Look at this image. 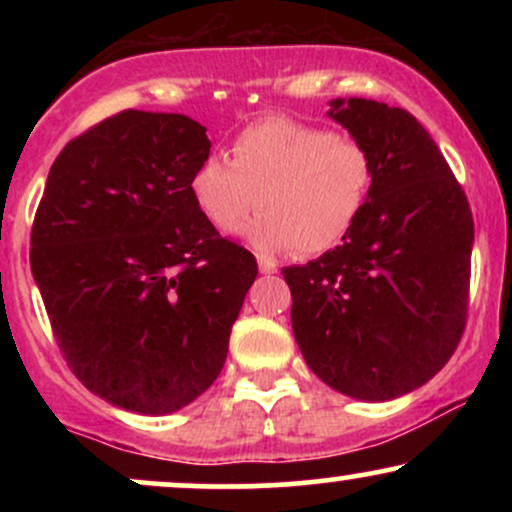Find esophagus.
Wrapping results in <instances>:
<instances>
[{
	"label": "esophagus",
	"instance_id": "34e87169",
	"mask_svg": "<svg viewBox=\"0 0 512 512\" xmlns=\"http://www.w3.org/2000/svg\"><path fill=\"white\" fill-rule=\"evenodd\" d=\"M257 267H260L262 274H274L276 272V262L267 260V257H260V260H257Z\"/></svg>",
	"mask_w": 512,
	"mask_h": 512
}]
</instances>
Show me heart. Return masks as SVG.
<instances>
[{
  "label": "heart",
  "mask_w": 512,
  "mask_h": 512,
  "mask_svg": "<svg viewBox=\"0 0 512 512\" xmlns=\"http://www.w3.org/2000/svg\"><path fill=\"white\" fill-rule=\"evenodd\" d=\"M361 142L291 117H264L236 134L231 161L204 156L187 180L192 204L216 231H233L262 255H322L354 231L373 190Z\"/></svg>",
  "instance_id": "1"
}]
</instances>
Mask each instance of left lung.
Returning a JSON list of instances; mask_svg holds the SVG:
<instances>
[{
  "label": "left lung",
  "instance_id": "8db88e82",
  "mask_svg": "<svg viewBox=\"0 0 512 512\" xmlns=\"http://www.w3.org/2000/svg\"><path fill=\"white\" fill-rule=\"evenodd\" d=\"M373 158L354 231L284 269L298 349L322 383L363 402L416 390L460 342L474 221L431 134L402 108L334 98L330 113Z\"/></svg>",
  "mask_w": 512,
  "mask_h": 512
}]
</instances>
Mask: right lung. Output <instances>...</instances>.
<instances>
[{
    "instance_id": "obj_1",
    "label": "right lung",
    "mask_w": 512,
    "mask_h": 512,
    "mask_svg": "<svg viewBox=\"0 0 512 512\" xmlns=\"http://www.w3.org/2000/svg\"><path fill=\"white\" fill-rule=\"evenodd\" d=\"M209 149L190 117L125 110L64 146L35 211L31 269L57 344L120 409L195 402L219 378L257 276L187 192Z\"/></svg>"
}]
</instances>
